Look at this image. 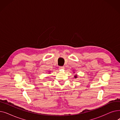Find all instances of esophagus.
<instances>
[{
    "instance_id": "esophagus-1",
    "label": "esophagus",
    "mask_w": 120,
    "mask_h": 120,
    "mask_svg": "<svg viewBox=\"0 0 120 120\" xmlns=\"http://www.w3.org/2000/svg\"><path fill=\"white\" fill-rule=\"evenodd\" d=\"M59 69H60V70H63V69H65V67H64V66L60 67H59Z\"/></svg>"
}]
</instances>
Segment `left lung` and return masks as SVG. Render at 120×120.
I'll return each instance as SVG.
<instances>
[{"mask_svg":"<svg viewBox=\"0 0 120 120\" xmlns=\"http://www.w3.org/2000/svg\"><path fill=\"white\" fill-rule=\"evenodd\" d=\"M74 73H75L74 72H73ZM77 76H78V75H77V74H75V75H74V77L75 78H77Z\"/></svg>","mask_w":120,"mask_h":120,"instance_id":"1","label":"left lung"}]
</instances>
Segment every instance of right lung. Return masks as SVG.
Listing matches in <instances>:
<instances>
[{"mask_svg": "<svg viewBox=\"0 0 120 120\" xmlns=\"http://www.w3.org/2000/svg\"><path fill=\"white\" fill-rule=\"evenodd\" d=\"M50 71H49V73H50Z\"/></svg>", "mask_w": 120, "mask_h": 120, "instance_id": "add662e5", "label": "right lung"}]
</instances>
